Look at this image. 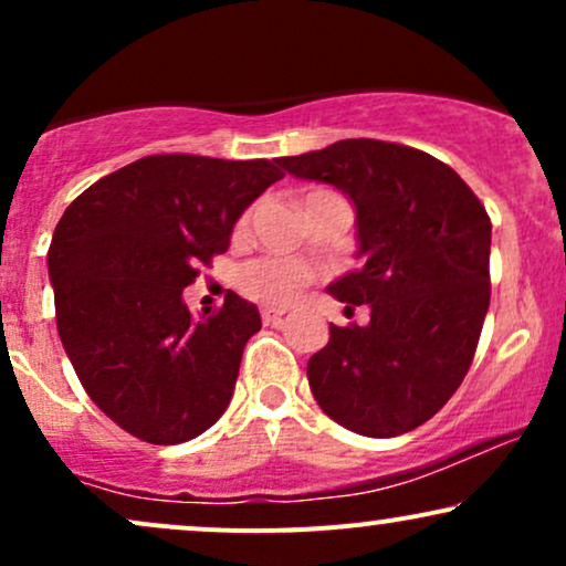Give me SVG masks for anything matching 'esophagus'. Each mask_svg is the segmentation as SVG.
Returning a JSON list of instances; mask_svg holds the SVG:
<instances>
[{
	"instance_id": "obj_1",
	"label": "esophagus",
	"mask_w": 566,
	"mask_h": 566,
	"mask_svg": "<svg viewBox=\"0 0 566 566\" xmlns=\"http://www.w3.org/2000/svg\"><path fill=\"white\" fill-rule=\"evenodd\" d=\"M284 314H287V311L276 308V305H265V308L261 311V316H263L265 324H279V322L284 319Z\"/></svg>"
}]
</instances>
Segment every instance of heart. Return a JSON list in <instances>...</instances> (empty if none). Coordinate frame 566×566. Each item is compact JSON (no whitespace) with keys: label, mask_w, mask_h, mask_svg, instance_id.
Here are the masks:
<instances>
[{"label":"heart","mask_w":566,"mask_h":566,"mask_svg":"<svg viewBox=\"0 0 566 566\" xmlns=\"http://www.w3.org/2000/svg\"><path fill=\"white\" fill-rule=\"evenodd\" d=\"M327 191V188H314L303 197L305 199H314L319 193ZM250 223V212H244L239 218V229ZM314 279V271L308 265L290 261V258H255V261L244 263L242 271H239V290L244 292L247 297H255V301L263 303H290L292 297H297L305 284H311Z\"/></svg>","instance_id":"obj_1"}]
</instances>
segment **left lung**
<instances>
[{"instance_id": "1", "label": "left lung", "mask_w": 566, "mask_h": 566, "mask_svg": "<svg viewBox=\"0 0 566 566\" xmlns=\"http://www.w3.org/2000/svg\"><path fill=\"white\" fill-rule=\"evenodd\" d=\"M279 165L348 193L367 258L329 287L350 311L367 303L369 322L329 324L308 359L314 399L361 437L423 426L463 382L490 308L484 205L450 165L401 143L337 140Z\"/></svg>"}]
</instances>
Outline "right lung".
Listing matches in <instances>:
<instances>
[{"label": "right lung", "instance_id": "1", "mask_svg": "<svg viewBox=\"0 0 566 566\" xmlns=\"http://www.w3.org/2000/svg\"><path fill=\"white\" fill-rule=\"evenodd\" d=\"M279 178L269 159L154 154L97 180L57 220V335L90 399L133 437L180 444L229 407L261 314L229 290L197 319L184 290Z\"/></svg>", "mask_w": 566, "mask_h": 566}]
</instances>
